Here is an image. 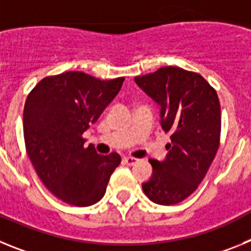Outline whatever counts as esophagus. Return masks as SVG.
<instances>
[{
    "label": "esophagus",
    "mask_w": 251,
    "mask_h": 251,
    "mask_svg": "<svg viewBox=\"0 0 251 251\" xmlns=\"http://www.w3.org/2000/svg\"><path fill=\"white\" fill-rule=\"evenodd\" d=\"M138 161H139V159L138 158H134V157H124V158H123L124 165H128V166L136 165V163Z\"/></svg>",
    "instance_id": "esophagus-1"
}]
</instances>
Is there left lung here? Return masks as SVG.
<instances>
[{"label": "left lung", "mask_w": 251, "mask_h": 251, "mask_svg": "<svg viewBox=\"0 0 251 251\" xmlns=\"http://www.w3.org/2000/svg\"><path fill=\"white\" fill-rule=\"evenodd\" d=\"M134 81L158 104L162 129L171 134L165 159H150L152 176L142 188L152 202L176 205L196 190L214 161L220 142V101L200 74L178 66H165Z\"/></svg>", "instance_id": "1"}]
</instances>
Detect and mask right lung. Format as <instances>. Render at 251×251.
I'll use <instances>...</instances> for the list:
<instances>
[{
	"instance_id": "right-lung-1",
	"label": "right lung",
	"mask_w": 251,
	"mask_h": 251,
	"mask_svg": "<svg viewBox=\"0 0 251 251\" xmlns=\"http://www.w3.org/2000/svg\"><path fill=\"white\" fill-rule=\"evenodd\" d=\"M123 81L66 72L44 77L26 99L28 157L48 190L69 205L85 207L100 201L121 163L118 153L101 156L93 145L84 147L81 136L117 97Z\"/></svg>"
}]
</instances>
